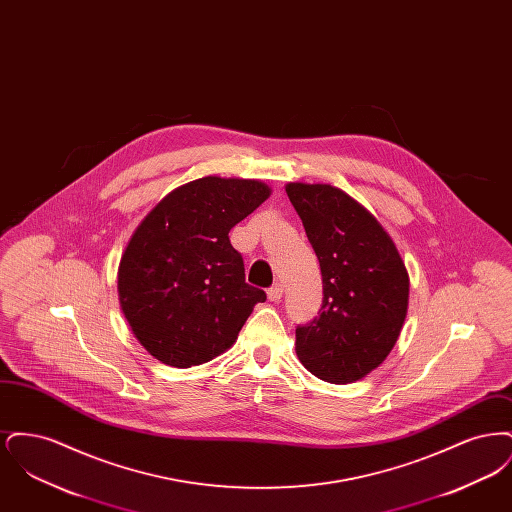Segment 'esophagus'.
<instances>
[{
	"mask_svg": "<svg viewBox=\"0 0 512 512\" xmlns=\"http://www.w3.org/2000/svg\"><path fill=\"white\" fill-rule=\"evenodd\" d=\"M267 295L270 301H280V299H282V295H284V288H282V284H274L272 288H268Z\"/></svg>",
	"mask_w": 512,
	"mask_h": 512,
	"instance_id": "esophagus-1",
	"label": "esophagus"
}]
</instances>
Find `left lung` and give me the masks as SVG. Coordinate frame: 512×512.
Wrapping results in <instances>:
<instances>
[{
    "label": "left lung",
    "instance_id": "8db88e82",
    "mask_svg": "<svg viewBox=\"0 0 512 512\" xmlns=\"http://www.w3.org/2000/svg\"><path fill=\"white\" fill-rule=\"evenodd\" d=\"M322 272L318 317L295 328V353L330 384L382 365L399 338L409 276L397 247L361 203L330 184L286 186Z\"/></svg>",
    "mask_w": 512,
    "mask_h": 512
}]
</instances>
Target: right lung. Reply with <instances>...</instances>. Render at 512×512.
Listing matches in <instances>:
<instances>
[{"label":"right lung","instance_id":"1","mask_svg":"<svg viewBox=\"0 0 512 512\" xmlns=\"http://www.w3.org/2000/svg\"><path fill=\"white\" fill-rule=\"evenodd\" d=\"M270 195L259 180L205 176L167 195L134 232L119 299L134 336L161 363L190 368L224 353L267 293L245 284L228 232Z\"/></svg>","mask_w":512,"mask_h":512}]
</instances>
